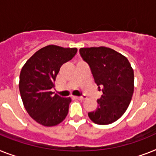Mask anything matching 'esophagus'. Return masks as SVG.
<instances>
[{
	"label": "esophagus",
	"instance_id": "obj_1",
	"mask_svg": "<svg viewBox=\"0 0 156 156\" xmlns=\"http://www.w3.org/2000/svg\"><path fill=\"white\" fill-rule=\"evenodd\" d=\"M77 99H78V100H85L86 99V96H77L76 97Z\"/></svg>",
	"mask_w": 156,
	"mask_h": 156
}]
</instances>
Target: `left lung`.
Listing matches in <instances>:
<instances>
[{
	"mask_svg": "<svg viewBox=\"0 0 156 156\" xmlns=\"http://www.w3.org/2000/svg\"><path fill=\"white\" fill-rule=\"evenodd\" d=\"M80 54L89 65L95 83L102 87L98 108L88 112V116L100 125L112 123L123 115L131 102L133 69L125 56L110 48H81Z\"/></svg>",
	"mask_w": 156,
	"mask_h": 156,
	"instance_id": "8db88e82",
	"label": "left lung"
}]
</instances>
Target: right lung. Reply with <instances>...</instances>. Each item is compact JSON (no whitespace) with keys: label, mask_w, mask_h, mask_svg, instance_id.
Wrapping results in <instances>:
<instances>
[{"label":"right lung","mask_w":156,"mask_h":156,"mask_svg":"<svg viewBox=\"0 0 156 156\" xmlns=\"http://www.w3.org/2000/svg\"><path fill=\"white\" fill-rule=\"evenodd\" d=\"M76 52V48L45 46L35 52L20 71L19 90L24 108L40 124L56 126L68 115L71 98L61 97L51 89L60 67Z\"/></svg>","instance_id":"1"}]
</instances>
